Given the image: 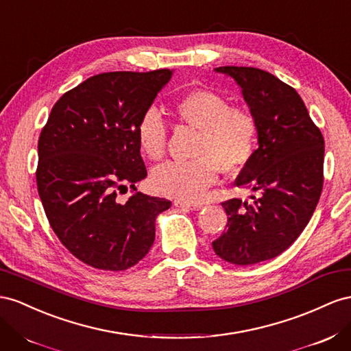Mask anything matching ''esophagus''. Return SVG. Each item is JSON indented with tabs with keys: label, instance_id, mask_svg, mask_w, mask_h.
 Wrapping results in <instances>:
<instances>
[{
	"label": "esophagus",
	"instance_id": "34e87169",
	"mask_svg": "<svg viewBox=\"0 0 351 351\" xmlns=\"http://www.w3.org/2000/svg\"><path fill=\"white\" fill-rule=\"evenodd\" d=\"M174 205H176L177 208H183V210H191V211H197V210H201V208H202L201 204L183 202V201H174Z\"/></svg>",
	"mask_w": 351,
	"mask_h": 351
}]
</instances>
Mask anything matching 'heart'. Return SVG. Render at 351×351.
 Returning <instances> with one entry per match:
<instances>
[{"label":"heart","instance_id":"obj_1","mask_svg":"<svg viewBox=\"0 0 351 351\" xmlns=\"http://www.w3.org/2000/svg\"><path fill=\"white\" fill-rule=\"evenodd\" d=\"M176 113L201 132L193 150L196 158L158 165L150 182L159 195L196 202L215 183L219 168L232 174L250 162L257 146V121L248 109L230 106L223 94L206 88L187 93L176 105ZM136 136L149 159L165 155L167 127L158 109L150 108L140 117Z\"/></svg>","mask_w":351,"mask_h":351}]
</instances>
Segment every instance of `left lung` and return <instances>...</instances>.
Instances as JSON below:
<instances>
[{"label":"left lung","mask_w":351,"mask_h":351,"mask_svg":"<svg viewBox=\"0 0 351 351\" xmlns=\"http://www.w3.org/2000/svg\"><path fill=\"white\" fill-rule=\"evenodd\" d=\"M257 121L258 149L236 178L255 192L252 202H223L227 229L214 252L236 266L278 257L295 242L313 215L324 187L325 141L300 94L257 68L221 66Z\"/></svg>","instance_id":"obj_1"}]
</instances>
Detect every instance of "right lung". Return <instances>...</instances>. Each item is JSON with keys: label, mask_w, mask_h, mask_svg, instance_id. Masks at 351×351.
I'll list each match as a JSON object with an SVG mask.
<instances>
[{"label": "right lung", "mask_w": 351, "mask_h": 351, "mask_svg": "<svg viewBox=\"0 0 351 351\" xmlns=\"http://www.w3.org/2000/svg\"><path fill=\"white\" fill-rule=\"evenodd\" d=\"M173 71L106 72L56 101L38 140L36 186L59 241L99 270H127L155 241L156 217L171 202L118 192L147 176L136 130Z\"/></svg>", "instance_id": "1"}]
</instances>
